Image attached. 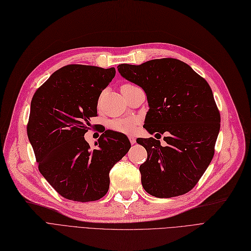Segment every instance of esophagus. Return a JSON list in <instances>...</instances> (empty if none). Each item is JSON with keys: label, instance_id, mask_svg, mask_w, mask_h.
<instances>
[{"label": "esophagus", "instance_id": "obj_1", "mask_svg": "<svg viewBox=\"0 0 251 251\" xmlns=\"http://www.w3.org/2000/svg\"><path fill=\"white\" fill-rule=\"evenodd\" d=\"M128 139H129V142H131V144H135L136 143V138L135 137L129 136Z\"/></svg>", "mask_w": 251, "mask_h": 251}]
</instances>
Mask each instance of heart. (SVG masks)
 Masks as SVG:
<instances>
[{"instance_id":"1","label":"heart","mask_w":251,"mask_h":251,"mask_svg":"<svg viewBox=\"0 0 251 251\" xmlns=\"http://www.w3.org/2000/svg\"><path fill=\"white\" fill-rule=\"evenodd\" d=\"M136 86L131 84H125L122 86V90L131 89ZM138 125V119L135 117H125V118H117L111 120L109 123V127L113 129L115 132L123 133V134H132L135 132L136 126Z\"/></svg>"}]
</instances>
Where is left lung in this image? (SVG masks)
I'll list each match as a JSON object with an SVG mask.
<instances>
[{"mask_svg":"<svg viewBox=\"0 0 251 251\" xmlns=\"http://www.w3.org/2000/svg\"><path fill=\"white\" fill-rule=\"evenodd\" d=\"M117 68L148 96L151 109L143 127L155 136L167 135L166 146L151 137L137 139L148 151L139 168L144 190L160 198L186 194L210 165L220 129V113L210 85L175 58Z\"/></svg>","mask_w":251,"mask_h":251,"instance_id":"1","label":"left lung"}]
</instances>
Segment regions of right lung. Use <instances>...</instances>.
Masks as SVG:
<instances>
[{
	"instance_id": "add662e5",
	"label": "right lung",
	"mask_w": 251,
	"mask_h": 251,
	"mask_svg": "<svg viewBox=\"0 0 251 251\" xmlns=\"http://www.w3.org/2000/svg\"><path fill=\"white\" fill-rule=\"evenodd\" d=\"M115 73L114 67L68 64L33 96L28 138L40 174L66 200L87 202L105 196L111 169L131 149L127 137L113 131L100 135L94 149L84 138Z\"/></svg>"
}]
</instances>
